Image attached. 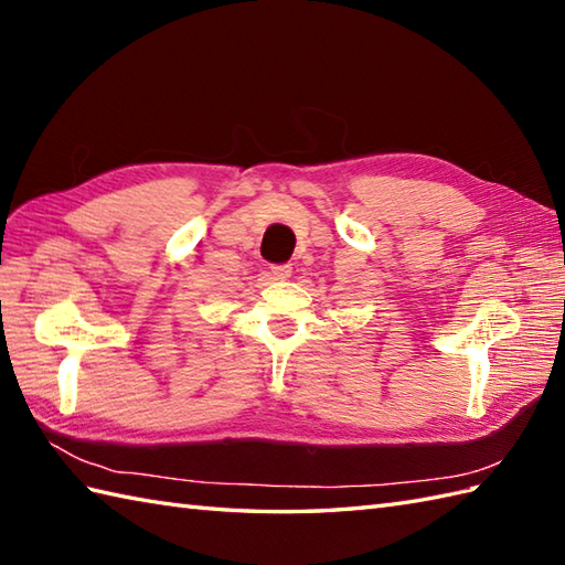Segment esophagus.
<instances>
[{"label":"esophagus","instance_id":"esophagus-1","mask_svg":"<svg viewBox=\"0 0 565 565\" xmlns=\"http://www.w3.org/2000/svg\"><path fill=\"white\" fill-rule=\"evenodd\" d=\"M289 276H291V264H274L271 267V279L284 281L289 279Z\"/></svg>","mask_w":565,"mask_h":565}]
</instances>
